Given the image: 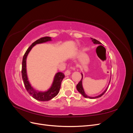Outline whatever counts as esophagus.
<instances>
[{
	"label": "esophagus",
	"mask_w": 133,
	"mask_h": 133,
	"mask_svg": "<svg viewBox=\"0 0 133 133\" xmlns=\"http://www.w3.org/2000/svg\"><path fill=\"white\" fill-rule=\"evenodd\" d=\"M73 70H75V68H73ZM64 74H65V76H68V75H69L70 74V71L69 70H66L65 71V73H64Z\"/></svg>",
	"instance_id": "esophagus-1"
}]
</instances>
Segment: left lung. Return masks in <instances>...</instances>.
<instances>
[{"label": "left lung", "mask_w": 133, "mask_h": 133, "mask_svg": "<svg viewBox=\"0 0 133 133\" xmlns=\"http://www.w3.org/2000/svg\"><path fill=\"white\" fill-rule=\"evenodd\" d=\"M91 40L92 41V42H93L94 44H99V45H101V44H102L101 43H100V42H99L98 41H97V40H96L95 39H93V38H91ZM82 74V79L81 80H80V81L79 82V83L77 84V85H76V89H77V90L80 92V94H81L84 97H85L86 98H90V99H96V98H99L100 97V96H102L105 92H106V91L107 90L108 88V87H109V83L110 82V79H111V76H110V80H109V84H108V87L106 88V89H105V90H104L102 94H100V95H98V96H94V97H92V96H88L86 93L85 92V91H84V88L83 87V75L82 73H81Z\"/></svg>", "instance_id": "left-lung-1"}]
</instances>
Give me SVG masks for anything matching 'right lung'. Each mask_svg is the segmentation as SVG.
I'll use <instances>...</instances> for the list:
<instances>
[{"label": "right lung", "mask_w": 133, "mask_h": 133, "mask_svg": "<svg viewBox=\"0 0 133 133\" xmlns=\"http://www.w3.org/2000/svg\"><path fill=\"white\" fill-rule=\"evenodd\" d=\"M51 38L49 37H45L42 38L37 41L32 43L31 45L26 51L24 55L22 61V78L24 82V84L26 88L27 91L29 94L35 99L39 100V101L45 102L49 101L57 96L59 93V91L61 87V84L63 79L65 77V75L61 72H58L55 74L53 82L52 83L51 87L47 90L42 91L36 90L32 87L30 83L29 79L28 78L27 71H26V58L28 54L35 45L39 44H42L46 43L47 42L51 41Z\"/></svg>", "instance_id": "add662e5"}]
</instances>
